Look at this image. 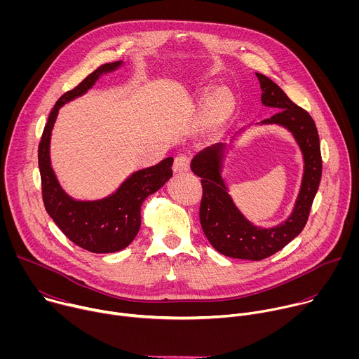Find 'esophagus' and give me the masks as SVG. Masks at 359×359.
<instances>
[{"label": "esophagus", "instance_id": "esophagus-1", "mask_svg": "<svg viewBox=\"0 0 359 359\" xmlns=\"http://www.w3.org/2000/svg\"><path fill=\"white\" fill-rule=\"evenodd\" d=\"M173 170L176 173H186L190 170V158L187 155H179L175 158Z\"/></svg>", "mask_w": 359, "mask_h": 359}]
</instances>
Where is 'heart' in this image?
<instances>
[{
    "label": "heart",
    "mask_w": 359,
    "mask_h": 359,
    "mask_svg": "<svg viewBox=\"0 0 359 359\" xmlns=\"http://www.w3.org/2000/svg\"><path fill=\"white\" fill-rule=\"evenodd\" d=\"M231 109V97L226 92H220L216 95L206 109L208 122L212 125H219L224 121Z\"/></svg>",
    "instance_id": "obj_1"
}]
</instances>
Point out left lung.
Masks as SVG:
<instances>
[{
    "label": "left lung",
    "mask_w": 359,
    "mask_h": 359,
    "mask_svg": "<svg viewBox=\"0 0 359 359\" xmlns=\"http://www.w3.org/2000/svg\"><path fill=\"white\" fill-rule=\"evenodd\" d=\"M255 75L263 90V104L280 109L262 123L285 126L297 139L304 155V177L292 215L273 229H259L245 220L234 206L220 176L226 149L222 143L201 150L191 161V170L201 177L203 196L198 216L210 244L227 257L259 262L284 248L302 231L320 186L323 159L318 130L310 114L295 105L270 78L263 74Z\"/></svg>",
    "instance_id": "left-lung-1"
}]
</instances>
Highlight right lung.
I'll list each match as a JSON object with an SVG mask.
<instances>
[{"mask_svg":"<svg viewBox=\"0 0 359 359\" xmlns=\"http://www.w3.org/2000/svg\"><path fill=\"white\" fill-rule=\"evenodd\" d=\"M121 61L104 64L89 74L78 86L65 92L50 111L38 146L42 200L48 215L76 245L90 252H115L128 247L140 229L143 200L158 191L173 175V158L139 170L126 179L112 196L96 201H76L60 186L49 161V139L58 109L85 93L99 75L116 69Z\"/></svg>","mask_w":359,"mask_h":359,"instance_id":"1","label":"right lung"}]
</instances>
